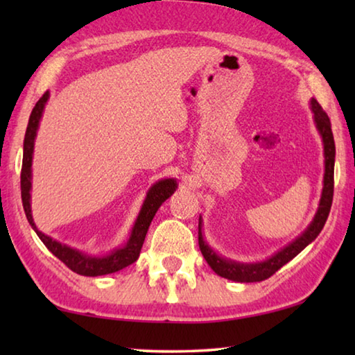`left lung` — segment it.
<instances>
[{
	"instance_id": "obj_1",
	"label": "left lung",
	"mask_w": 355,
	"mask_h": 355,
	"mask_svg": "<svg viewBox=\"0 0 355 355\" xmlns=\"http://www.w3.org/2000/svg\"><path fill=\"white\" fill-rule=\"evenodd\" d=\"M310 110L313 112V122L321 136L322 148H324V177H322V191L321 199L318 203V209L313 216V219L309 227L300 233L299 236L293 239L291 243L284 245L280 250L275 252L274 255L264 258L261 261L254 263H241L236 260H230L219 255L211 245L208 244L205 233H203V219L202 214L199 216V248L203 258H205L209 268L220 275V277L241 282V284H250V282H261L264 279L271 277V275L279 271V269L291 261L294 257L300 254L310 243H313L316 236L320 235L324 224H326L327 216L332 207L334 197V166H335V142L332 128H330V120L327 114L322 111L321 105L315 98H310Z\"/></svg>"
}]
</instances>
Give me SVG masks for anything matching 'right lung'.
Segmentation results:
<instances>
[{"instance_id": "obj_1", "label": "right lung", "mask_w": 355, "mask_h": 355, "mask_svg": "<svg viewBox=\"0 0 355 355\" xmlns=\"http://www.w3.org/2000/svg\"><path fill=\"white\" fill-rule=\"evenodd\" d=\"M48 98H50V92H45L37 103H35L34 110L29 116L25 142H23V164H21V202L23 208H25L26 219L33 230L37 233L40 241L46 245V249L51 252L53 255L58 257L64 264L71 269V271L86 275V277H97V275H106L117 272L120 269L130 266L131 263L137 260L141 254L144 239L148 232V227L152 224L158 208L169 199V197L177 191L178 183L177 178H161L150 186L147 191L146 199H144L142 207L139 209V214L135 220L133 227H131L130 236L127 243L120 248L111 250L110 254L105 255H92L87 252H83L76 248H70V245L59 243L58 239H53L51 236L42 233L35 222L33 219V209H31V191H33V156H34V142L35 136H37V130L40 125V119L44 116V110Z\"/></svg>"}]
</instances>
